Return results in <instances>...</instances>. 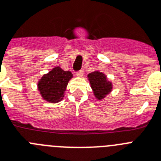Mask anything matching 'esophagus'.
<instances>
[{"label":"esophagus","instance_id":"34e87169","mask_svg":"<svg viewBox=\"0 0 161 161\" xmlns=\"http://www.w3.org/2000/svg\"><path fill=\"white\" fill-rule=\"evenodd\" d=\"M83 74H84V72H83V70L82 69H81V70L78 71V72L76 73V75L78 77H82V75H83Z\"/></svg>","mask_w":161,"mask_h":161}]
</instances>
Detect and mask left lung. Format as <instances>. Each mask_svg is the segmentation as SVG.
Listing matches in <instances>:
<instances>
[{
	"instance_id": "1",
	"label": "left lung",
	"mask_w": 161,
	"mask_h": 161,
	"mask_svg": "<svg viewBox=\"0 0 161 161\" xmlns=\"http://www.w3.org/2000/svg\"><path fill=\"white\" fill-rule=\"evenodd\" d=\"M91 86L97 100H103L113 89L112 82L108 81L104 74L100 71H94L87 75Z\"/></svg>"
}]
</instances>
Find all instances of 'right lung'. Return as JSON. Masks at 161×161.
I'll return each mask as SVG.
<instances>
[{
    "label": "right lung",
    "instance_id": "add662e5",
    "mask_svg": "<svg viewBox=\"0 0 161 161\" xmlns=\"http://www.w3.org/2000/svg\"><path fill=\"white\" fill-rule=\"evenodd\" d=\"M73 78L70 71H65L57 66L43 75L38 82V90L43 99L50 103H58L64 97L69 79Z\"/></svg>",
    "mask_w": 161,
    "mask_h": 161
}]
</instances>
